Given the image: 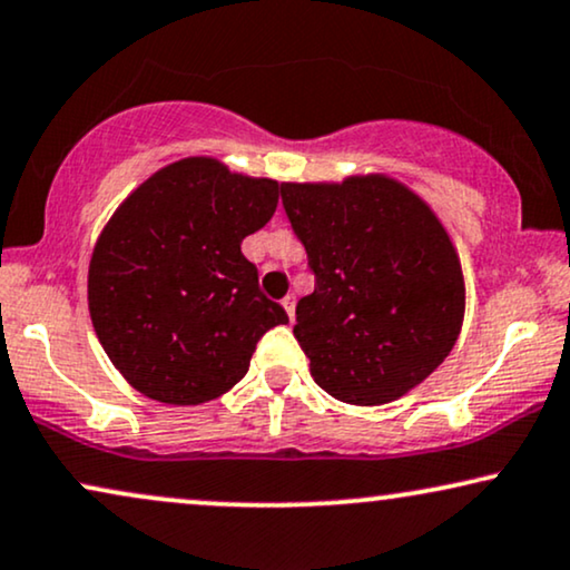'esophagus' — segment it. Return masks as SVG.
I'll return each mask as SVG.
<instances>
[{
    "instance_id": "obj_1",
    "label": "esophagus",
    "mask_w": 570,
    "mask_h": 570,
    "mask_svg": "<svg viewBox=\"0 0 570 570\" xmlns=\"http://www.w3.org/2000/svg\"><path fill=\"white\" fill-rule=\"evenodd\" d=\"M283 308H285V314H287V320H295V298L293 295H285L283 298Z\"/></svg>"
}]
</instances>
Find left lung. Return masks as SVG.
Returning <instances> with one entry per match:
<instances>
[{
	"instance_id": "8db88e82",
	"label": "left lung",
	"mask_w": 570,
	"mask_h": 570,
	"mask_svg": "<svg viewBox=\"0 0 570 570\" xmlns=\"http://www.w3.org/2000/svg\"><path fill=\"white\" fill-rule=\"evenodd\" d=\"M283 204L316 277L293 327L314 382L351 405L411 393L461 335L465 283L445 225L382 173L283 183Z\"/></svg>"
}]
</instances>
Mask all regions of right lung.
I'll list each match as a JSON object with an SVG mask.
<instances>
[{
	"instance_id": "right-lung-1",
	"label": "right lung",
	"mask_w": 570,
	"mask_h": 570,
	"mask_svg": "<svg viewBox=\"0 0 570 570\" xmlns=\"http://www.w3.org/2000/svg\"><path fill=\"white\" fill-rule=\"evenodd\" d=\"M283 183L186 157L146 177L96 238L88 312L101 348L140 395L198 405L248 372L258 337L287 324L240 254Z\"/></svg>"
}]
</instances>
